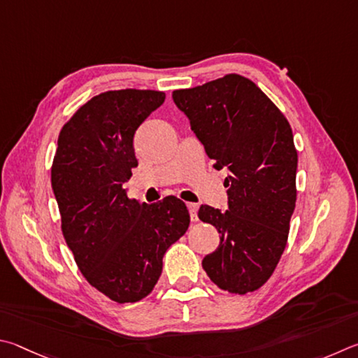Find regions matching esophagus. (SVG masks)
Segmentation results:
<instances>
[{"instance_id": "34e87169", "label": "esophagus", "mask_w": 358, "mask_h": 358, "mask_svg": "<svg viewBox=\"0 0 358 358\" xmlns=\"http://www.w3.org/2000/svg\"><path fill=\"white\" fill-rule=\"evenodd\" d=\"M187 208H189V212H190V218L192 222H196L198 220V206L195 203H187Z\"/></svg>"}]
</instances>
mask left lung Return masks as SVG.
Masks as SVG:
<instances>
[{"instance_id":"obj_1","label":"left lung","mask_w":358,"mask_h":358,"mask_svg":"<svg viewBox=\"0 0 358 358\" xmlns=\"http://www.w3.org/2000/svg\"><path fill=\"white\" fill-rule=\"evenodd\" d=\"M214 168H228V210L201 206L220 243L203 259L209 278L231 294L253 292L272 277L296 209L297 150L283 113L252 80L228 73L173 91Z\"/></svg>"}]
</instances>
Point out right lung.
Wrapping results in <instances>:
<instances>
[{"mask_svg":"<svg viewBox=\"0 0 358 358\" xmlns=\"http://www.w3.org/2000/svg\"><path fill=\"white\" fill-rule=\"evenodd\" d=\"M163 102L162 91H106L81 105L58 136L52 187L62 236L87 283L117 303L150 294L163 255L190 223L179 198L140 204L124 189L138 165L135 131Z\"/></svg>","mask_w":358,"mask_h":358,"instance_id":"add662e5","label":"right lung"}]
</instances>
